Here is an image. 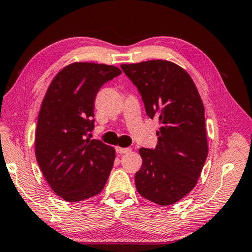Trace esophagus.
I'll use <instances>...</instances> for the list:
<instances>
[{
    "mask_svg": "<svg viewBox=\"0 0 252 252\" xmlns=\"http://www.w3.org/2000/svg\"><path fill=\"white\" fill-rule=\"evenodd\" d=\"M116 152L118 154H121V155H123V154H127V153H130L131 152V148L129 147H116Z\"/></svg>",
    "mask_w": 252,
    "mask_h": 252,
    "instance_id": "1",
    "label": "esophagus"
}]
</instances>
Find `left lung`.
Listing matches in <instances>:
<instances>
[{"label": "left lung", "instance_id": "1", "mask_svg": "<svg viewBox=\"0 0 252 252\" xmlns=\"http://www.w3.org/2000/svg\"><path fill=\"white\" fill-rule=\"evenodd\" d=\"M121 67L137 86L148 117L159 122L156 148L139 149L143 164L135 175L136 189L157 205H173L196 186L208 155L201 97L190 75L173 62Z\"/></svg>", "mask_w": 252, "mask_h": 252}]
</instances>
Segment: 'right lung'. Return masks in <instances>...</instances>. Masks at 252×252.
Here are the masks:
<instances>
[{
	"instance_id": "add662e5",
	"label": "right lung",
	"mask_w": 252,
	"mask_h": 252,
	"mask_svg": "<svg viewBox=\"0 0 252 252\" xmlns=\"http://www.w3.org/2000/svg\"><path fill=\"white\" fill-rule=\"evenodd\" d=\"M116 66L74 62L53 78L38 113L35 156L52 190L77 202L103 190L115 149L86 137L94 127V101L103 84L118 76Z\"/></svg>"
}]
</instances>
